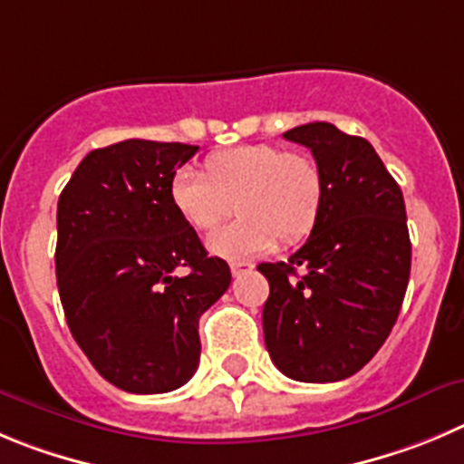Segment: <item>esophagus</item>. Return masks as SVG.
<instances>
[{
    "mask_svg": "<svg viewBox=\"0 0 464 464\" xmlns=\"http://www.w3.org/2000/svg\"><path fill=\"white\" fill-rule=\"evenodd\" d=\"M254 270V263H246V261H233L231 263V275L233 276H240L245 275V272Z\"/></svg>",
    "mask_w": 464,
    "mask_h": 464,
    "instance_id": "1",
    "label": "esophagus"
}]
</instances>
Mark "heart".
Wrapping results in <instances>:
<instances>
[{
  "mask_svg": "<svg viewBox=\"0 0 464 464\" xmlns=\"http://www.w3.org/2000/svg\"><path fill=\"white\" fill-rule=\"evenodd\" d=\"M206 172L180 167L169 183V198L197 231L218 227L236 203L240 218L208 237L215 256L242 261L270 252L276 240L295 242L314 227L323 198L318 164L304 153L270 144L219 150Z\"/></svg>",
  "mask_w": 464,
  "mask_h": 464,
  "instance_id": "obj_1",
  "label": "heart"
}]
</instances>
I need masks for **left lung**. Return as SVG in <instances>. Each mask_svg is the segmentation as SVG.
<instances>
[{"label":"left lung","mask_w":464,"mask_h":464,"mask_svg":"<svg viewBox=\"0 0 464 464\" xmlns=\"http://www.w3.org/2000/svg\"><path fill=\"white\" fill-rule=\"evenodd\" d=\"M311 149L323 198L311 236L288 263H261L266 348L297 382H339L363 369L396 324L412 245L402 192L373 146L336 125L284 132Z\"/></svg>","instance_id":"8db88e82"}]
</instances>
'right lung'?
<instances>
[{
	"instance_id": "obj_1",
	"label": "right lung",
	"mask_w": 464,
	"mask_h": 464,
	"mask_svg": "<svg viewBox=\"0 0 464 464\" xmlns=\"http://www.w3.org/2000/svg\"><path fill=\"white\" fill-rule=\"evenodd\" d=\"M198 146L125 140L86 155L56 206V285L72 339L130 393L183 387L201 354L198 318L227 293V261L208 256L169 198Z\"/></svg>"
}]
</instances>
